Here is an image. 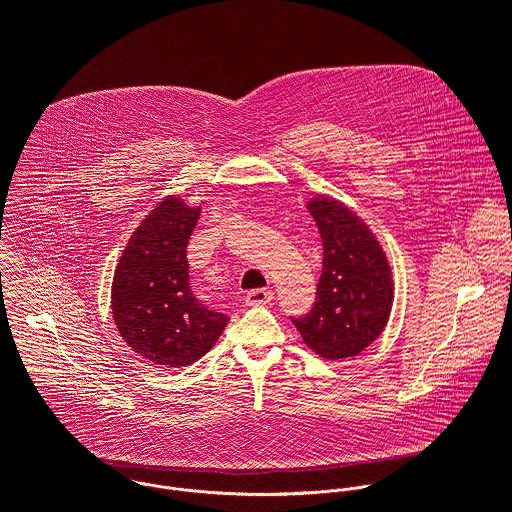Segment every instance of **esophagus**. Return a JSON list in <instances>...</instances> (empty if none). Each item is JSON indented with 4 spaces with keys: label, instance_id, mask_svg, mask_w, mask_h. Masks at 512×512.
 <instances>
[{
    "label": "esophagus",
    "instance_id": "obj_1",
    "mask_svg": "<svg viewBox=\"0 0 512 512\" xmlns=\"http://www.w3.org/2000/svg\"><path fill=\"white\" fill-rule=\"evenodd\" d=\"M273 301V293L269 289H253L245 295V303L251 305V307H257V305H267Z\"/></svg>",
    "mask_w": 512,
    "mask_h": 512
}]
</instances>
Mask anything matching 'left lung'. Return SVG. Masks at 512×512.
<instances>
[{
    "mask_svg": "<svg viewBox=\"0 0 512 512\" xmlns=\"http://www.w3.org/2000/svg\"><path fill=\"white\" fill-rule=\"evenodd\" d=\"M307 207L321 233L323 271L311 311L291 321L323 359L355 357L387 325L391 267L373 233L347 205L321 197Z\"/></svg>",
    "mask_w": 512,
    "mask_h": 512,
    "instance_id": "obj_1",
    "label": "left lung"
}]
</instances>
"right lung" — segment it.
<instances>
[{
    "label": "right lung",
    "instance_id": "1",
    "mask_svg": "<svg viewBox=\"0 0 512 512\" xmlns=\"http://www.w3.org/2000/svg\"><path fill=\"white\" fill-rule=\"evenodd\" d=\"M199 213L177 197L163 199L135 229L115 269L111 309L119 335L155 365L195 363L229 323L189 287L187 243Z\"/></svg>",
    "mask_w": 512,
    "mask_h": 512
}]
</instances>
